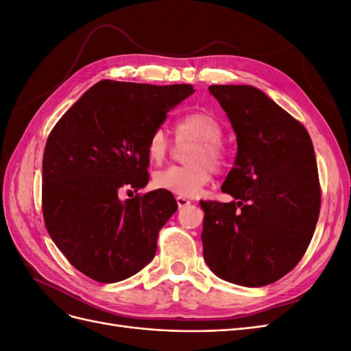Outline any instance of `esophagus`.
<instances>
[{
    "instance_id": "1",
    "label": "esophagus",
    "mask_w": 351,
    "mask_h": 351,
    "mask_svg": "<svg viewBox=\"0 0 351 351\" xmlns=\"http://www.w3.org/2000/svg\"><path fill=\"white\" fill-rule=\"evenodd\" d=\"M176 200H177V205H178V208H184V206L190 205V200H189V199H186V197H183V196H177V197H176Z\"/></svg>"
}]
</instances>
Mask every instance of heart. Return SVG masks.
<instances>
[{
	"mask_svg": "<svg viewBox=\"0 0 351 351\" xmlns=\"http://www.w3.org/2000/svg\"><path fill=\"white\" fill-rule=\"evenodd\" d=\"M177 143L193 142L187 154L186 167H168L154 177L156 189L183 197H193L210 182V169L222 171L227 164V151L222 146V125L214 115L195 111L183 115L174 125ZM168 151L165 133L155 130L146 143V155L154 164L162 162Z\"/></svg>",
	"mask_w": 351,
	"mask_h": 351,
	"instance_id": "heart-1",
	"label": "heart"
}]
</instances>
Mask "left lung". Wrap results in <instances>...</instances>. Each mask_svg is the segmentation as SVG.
<instances>
[{
	"label": "left lung",
	"mask_w": 351,
	"mask_h": 351,
	"mask_svg": "<svg viewBox=\"0 0 351 351\" xmlns=\"http://www.w3.org/2000/svg\"><path fill=\"white\" fill-rule=\"evenodd\" d=\"M209 93L237 136V155L221 187L234 200H200L204 259L221 280L268 285L299 263L319 218L312 139L261 89L212 84Z\"/></svg>",
	"instance_id": "obj_1"
}]
</instances>
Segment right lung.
Returning <instances> with one entry per match:
<instances>
[{
  "instance_id": "right-lung-1",
  "label": "right lung",
  "mask_w": 351,
  "mask_h": 351,
  "mask_svg": "<svg viewBox=\"0 0 351 351\" xmlns=\"http://www.w3.org/2000/svg\"><path fill=\"white\" fill-rule=\"evenodd\" d=\"M190 84L102 80L52 129L42 161V210L57 247L98 282L123 281L149 263L158 232L177 210L171 192L120 199L149 182L146 143ZM132 192V190H130Z\"/></svg>"
}]
</instances>
